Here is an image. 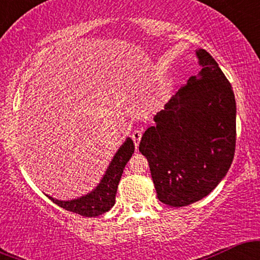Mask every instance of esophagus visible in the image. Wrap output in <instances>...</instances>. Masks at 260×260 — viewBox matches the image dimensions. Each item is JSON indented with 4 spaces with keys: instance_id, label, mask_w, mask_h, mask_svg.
I'll return each mask as SVG.
<instances>
[{
    "instance_id": "esophagus-1",
    "label": "esophagus",
    "mask_w": 260,
    "mask_h": 260,
    "mask_svg": "<svg viewBox=\"0 0 260 260\" xmlns=\"http://www.w3.org/2000/svg\"><path fill=\"white\" fill-rule=\"evenodd\" d=\"M132 139L134 142V145H136V148H137L139 145L140 139H142V131H139V129L133 131V132H132Z\"/></svg>"
}]
</instances>
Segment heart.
Masks as SVG:
<instances>
[{"label": "heart", "instance_id": "heart-1", "mask_svg": "<svg viewBox=\"0 0 260 260\" xmlns=\"http://www.w3.org/2000/svg\"><path fill=\"white\" fill-rule=\"evenodd\" d=\"M170 89H171V84H170V83H166V84H164L162 88H161V94H166V92L170 91Z\"/></svg>", "mask_w": 260, "mask_h": 260}]
</instances>
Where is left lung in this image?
I'll use <instances>...</instances> for the list:
<instances>
[{"label": "left lung", "mask_w": 260, "mask_h": 260, "mask_svg": "<svg viewBox=\"0 0 260 260\" xmlns=\"http://www.w3.org/2000/svg\"><path fill=\"white\" fill-rule=\"evenodd\" d=\"M201 72L155 115L139 151L147 157L157 198L171 207L201 201L228 174L236 147V100L219 64L196 51Z\"/></svg>", "instance_id": "8db88e82"}]
</instances>
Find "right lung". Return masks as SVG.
<instances>
[{
    "mask_svg": "<svg viewBox=\"0 0 260 260\" xmlns=\"http://www.w3.org/2000/svg\"><path fill=\"white\" fill-rule=\"evenodd\" d=\"M134 153L133 140L127 138L123 144L118 148L116 154L113 155L111 162L107 166L105 174L101 178L98 186L86 194L71 199V201H59L46 194L58 207L66 209L68 211L79 214L86 217H95L103 215L113 207L117 193L118 182L123 174V169L129 161L131 156Z\"/></svg>",
    "mask_w": 260,
    "mask_h": 260,
    "instance_id": "add662e5",
    "label": "right lung"
}]
</instances>
